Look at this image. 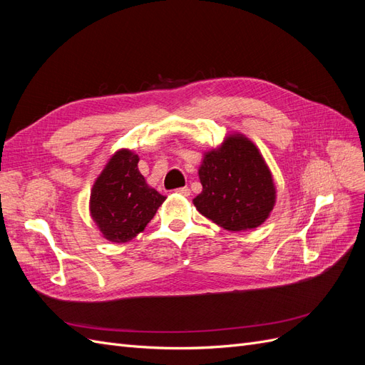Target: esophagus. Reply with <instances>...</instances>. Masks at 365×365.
<instances>
[{"instance_id":"34e87169","label":"esophagus","mask_w":365,"mask_h":365,"mask_svg":"<svg viewBox=\"0 0 365 365\" xmlns=\"http://www.w3.org/2000/svg\"><path fill=\"white\" fill-rule=\"evenodd\" d=\"M175 192L182 195V196H190V189H189V187H180V189H176Z\"/></svg>"}]
</instances>
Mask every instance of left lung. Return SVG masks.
Here are the masks:
<instances>
[{
	"label": "left lung",
	"mask_w": 365,
	"mask_h": 365,
	"mask_svg": "<svg viewBox=\"0 0 365 365\" xmlns=\"http://www.w3.org/2000/svg\"><path fill=\"white\" fill-rule=\"evenodd\" d=\"M197 175L202 192L193 200L196 210L228 231L257 228L275 205L268 164L257 146L239 132L204 153Z\"/></svg>",
	"instance_id": "left-lung-1"
}]
</instances>
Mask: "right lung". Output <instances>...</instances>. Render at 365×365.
Here are the masks:
<instances>
[{
	"label": "right lung",
	"instance_id": "1",
	"mask_svg": "<svg viewBox=\"0 0 365 365\" xmlns=\"http://www.w3.org/2000/svg\"><path fill=\"white\" fill-rule=\"evenodd\" d=\"M134 150L120 149L108 160L90 196V213L109 242L134 239L155 216L165 196L146 182Z\"/></svg>",
	"mask_w": 365,
	"mask_h": 365
}]
</instances>
